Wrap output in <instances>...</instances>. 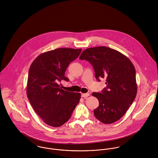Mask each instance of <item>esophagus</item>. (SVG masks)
I'll use <instances>...</instances> for the list:
<instances>
[{"instance_id": "34e87169", "label": "esophagus", "mask_w": 158, "mask_h": 158, "mask_svg": "<svg viewBox=\"0 0 158 158\" xmlns=\"http://www.w3.org/2000/svg\"><path fill=\"white\" fill-rule=\"evenodd\" d=\"M90 95V94L89 93H86V94H81V97L84 98H87Z\"/></svg>"}]
</instances>
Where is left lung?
<instances>
[{
  "instance_id": "8db88e82",
  "label": "left lung",
  "mask_w": 158,
  "mask_h": 158,
  "mask_svg": "<svg viewBox=\"0 0 158 158\" xmlns=\"http://www.w3.org/2000/svg\"><path fill=\"white\" fill-rule=\"evenodd\" d=\"M79 59L88 61L95 71V78L106 79V87L102 93L93 92L99 102L94 111L102 123L112 124L119 120L134 102L137 85L135 69L131 61L121 52L107 47L89 48Z\"/></svg>"
}]
</instances>
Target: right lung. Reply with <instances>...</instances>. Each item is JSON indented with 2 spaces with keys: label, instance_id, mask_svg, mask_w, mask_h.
<instances>
[{
  "label": "right lung",
  "instance_id": "1",
  "mask_svg": "<svg viewBox=\"0 0 158 158\" xmlns=\"http://www.w3.org/2000/svg\"><path fill=\"white\" fill-rule=\"evenodd\" d=\"M81 51V48H56L39 55L30 66L27 98L35 113L48 126L63 125L79 102L80 93L64 90L58 82L69 81L64 76L66 68Z\"/></svg>",
  "mask_w": 158,
  "mask_h": 158
}]
</instances>
